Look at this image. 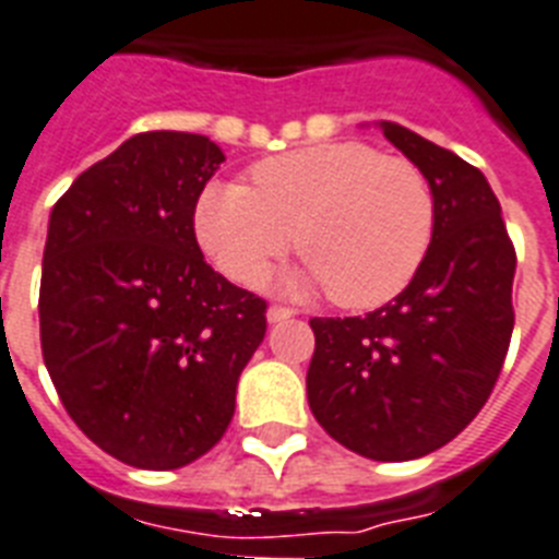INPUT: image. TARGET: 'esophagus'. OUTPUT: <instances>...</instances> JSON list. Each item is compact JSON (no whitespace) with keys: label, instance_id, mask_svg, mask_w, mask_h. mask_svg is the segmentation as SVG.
I'll return each instance as SVG.
<instances>
[{"label":"esophagus","instance_id":"1","mask_svg":"<svg viewBox=\"0 0 559 559\" xmlns=\"http://www.w3.org/2000/svg\"><path fill=\"white\" fill-rule=\"evenodd\" d=\"M265 317H269L271 325H276V322L290 320V317H294V311H290V308H285V306H271V308H269V313H265Z\"/></svg>","mask_w":559,"mask_h":559}]
</instances>
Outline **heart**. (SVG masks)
Returning a JSON list of instances; mask_svg holds the SVG:
<instances>
[{
    "label": "heart",
    "mask_w": 559,
    "mask_h": 559,
    "mask_svg": "<svg viewBox=\"0 0 559 559\" xmlns=\"http://www.w3.org/2000/svg\"><path fill=\"white\" fill-rule=\"evenodd\" d=\"M193 234L234 283L251 285L294 242L308 253L274 280L283 294L329 288L373 308L408 288L435 234V193L403 156L366 142H320L262 159L251 188L214 179L197 197Z\"/></svg>",
    "instance_id": "obj_1"
}]
</instances>
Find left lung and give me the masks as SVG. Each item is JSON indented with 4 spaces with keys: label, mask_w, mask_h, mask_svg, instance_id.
<instances>
[{
    "label": "left lung",
    "mask_w": 559,
    "mask_h": 559,
    "mask_svg": "<svg viewBox=\"0 0 559 559\" xmlns=\"http://www.w3.org/2000/svg\"><path fill=\"white\" fill-rule=\"evenodd\" d=\"M435 193V234L403 294L366 317L311 320L306 389L340 445L380 463L442 449L486 405L514 331L518 257L488 179L426 136L380 122Z\"/></svg>",
    "instance_id": "1"
}]
</instances>
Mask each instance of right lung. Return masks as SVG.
I'll list each match as a JSON object with an SVG mask.
<instances>
[{"mask_svg": "<svg viewBox=\"0 0 559 559\" xmlns=\"http://www.w3.org/2000/svg\"><path fill=\"white\" fill-rule=\"evenodd\" d=\"M223 163L200 133H136L50 211L45 368L87 440L133 468H182L214 449L265 336V302L216 274L193 234Z\"/></svg>", "mask_w": 559, "mask_h": 559, "instance_id": "1", "label": "right lung"}]
</instances>
